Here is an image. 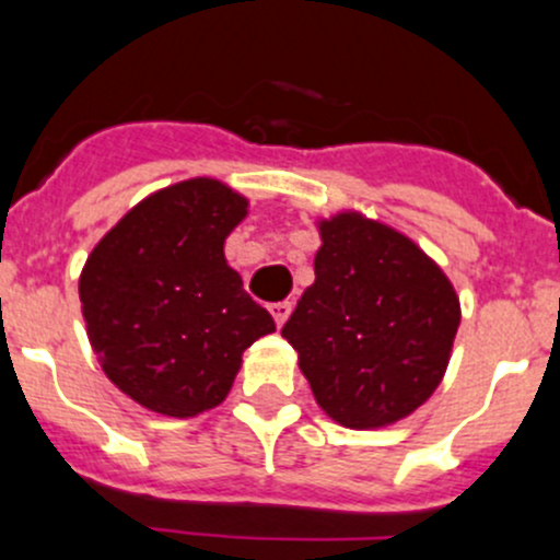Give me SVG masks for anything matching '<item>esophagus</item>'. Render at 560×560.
Listing matches in <instances>:
<instances>
[{"instance_id":"obj_1","label":"esophagus","mask_w":560,"mask_h":560,"mask_svg":"<svg viewBox=\"0 0 560 560\" xmlns=\"http://www.w3.org/2000/svg\"><path fill=\"white\" fill-rule=\"evenodd\" d=\"M270 314H273L276 325H284L287 316L292 314V303L290 301H279V303H270Z\"/></svg>"}]
</instances>
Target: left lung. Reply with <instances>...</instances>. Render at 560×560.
Here are the masks:
<instances>
[{
    "instance_id": "left-lung-1",
    "label": "left lung",
    "mask_w": 560,
    "mask_h": 560,
    "mask_svg": "<svg viewBox=\"0 0 560 560\" xmlns=\"http://www.w3.org/2000/svg\"><path fill=\"white\" fill-rule=\"evenodd\" d=\"M316 230L314 284L281 336L332 422L395 425L442 385L460 298L436 259L380 219L347 208Z\"/></svg>"
}]
</instances>
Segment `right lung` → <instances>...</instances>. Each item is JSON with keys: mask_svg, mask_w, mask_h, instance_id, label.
Listing matches in <instances>:
<instances>
[{"mask_svg": "<svg viewBox=\"0 0 560 560\" xmlns=\"http://www.w3.org/2000/svg\"><path fill=\"white\" fill-rule=\"evenodd\" d=\"M246 217L241 191L197 175L143 197L89 254L78 279L89 341L143 409L178 420L217 409L246 349L276 330L224 257Z\"/></svg>", "mask_w": 560, "mask_h": 560, "instance_id": "add662e5", "label": "right lung"}]
</instances>
